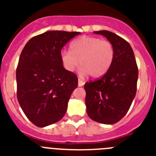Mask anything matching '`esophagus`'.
Segmentation results:
<instances>
[{
  "instance_id": "34e87169",
  "label": "esophagus",
  "mask_w": 156,
  "mask_h": 156,
  "mask_svg": "<svg viewBox=\"0 0 156 156\" xmlns=\"http://www.w3.org/2000/svg\"><path fill=\"white\" fill-rule=\"evenodd\" d=\"M84 84H85V82H84V81H82V79L78 78V86H84Z\"/></svg>"
}]
</instances>
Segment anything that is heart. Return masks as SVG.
<instances>
[{
    "label": "heart",
    "mask_w": 156,
    "mask_h": 156,
    "mask_svg": "<svg viewBox=\"0 0 156 156\" xmlns=\"http://www.w3.org/2000/svg\"><path fill=\"white\" fill-rule=\"evenodd\" d=\"M112 43L99 37H82L70 44V52L63 50L60 54L63 67L72 72L79 64L80 74L100 78L108 72L114 59Z\"/></svg>",
    "instance_id": "obj_1"
}]
</instances>
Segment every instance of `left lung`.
<instances>
[{
  "label": "left lung",
  "instance_id": "1",
  "mask_svg": "<svg viewBox=\"0 0 156 156\" xmlns=\"http://www.w3.org/2000/svg\"><path fill=\"white\" fill-rule=\"evenodd\" d=\"M112 44V64L102 78L84 86L88 115L93 121L112 125L121 120L129 111L136 92L138 68L130 44L108 30L94 31Z\"/></svg>",
  "mask_w": 156,
  "mask_h": 156
}]
</instances>
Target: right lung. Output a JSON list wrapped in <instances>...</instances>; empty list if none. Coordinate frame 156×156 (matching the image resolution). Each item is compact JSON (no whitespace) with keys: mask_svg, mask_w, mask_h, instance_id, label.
<instances>
[{"mask_svg":"<svg viewBox=\"0 0 156 156\" xmlns=\"http://www.w3.org/2000/svg\"><path fill=\"white\" fill-rule=\"evenodd\" d=\"M80 32L49 30L29 40L16 70L17 98L26 116L38 127L59 121L78 87L74 73L63 67L61 49Z\"/></svg>","mask_w":156,"mask_h":156,"instance_id":"add662e5","label":"right lung"}]
</instances>
